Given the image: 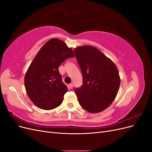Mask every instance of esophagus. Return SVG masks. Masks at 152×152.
Here are the masks:
<instances>
[{"mask_svg": "<svg viewBox=\"0 0 152 152\" xmlns=\"http://www.w3.org/2000/svg\"><path fill=\"white\" fill-rule=\"evenodd\" d=\"M73 85L72 84H70L68 85V88H69V89H72L73 88Z\"/></svg>", "mask_w": 152, "mask_h": 152, "instance_id": "obj_1", "label": "esophagus"}]
</instances>
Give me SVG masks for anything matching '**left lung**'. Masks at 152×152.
Returning <instances> with one entry per match:
<instances>
[{
    "instance_id": "8db88e82",
    "label": "left lung",
    "mask_w": 152,
    "mask_h": 152,
    "mask_svg": "<svg viewBox=\"0 0 152 152\" xmlns=\"http://www.w3.org/2000/svg\"><path fill=\"white\" fill-rule=\"evenodd\" d=\"M83 77V84L75 89L81 107L92 113L103 111L112 103L121 84L115 63L91 45L74 49Z\"/></svg>"
}]
</instances>
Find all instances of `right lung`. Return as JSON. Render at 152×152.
I'll return each mask as SVG.
<instances>
[{"label":"right lung","mask_w":152,"mask_h":152,"mask_svg":"<svg viewBox=\"0 0 152 152\" xmlns=\"http://www.w3.org/2000/svg\"><path fill=\"white\" fill-rule=\"evenodd\" d=\"M74 56L72 49L56 38L48 40L37 54L24 82L27 95L38 108L50 110L61 104L68 89L58 68L67 58Z\"/></svg>","instance_id":"1"}]
</instances>
